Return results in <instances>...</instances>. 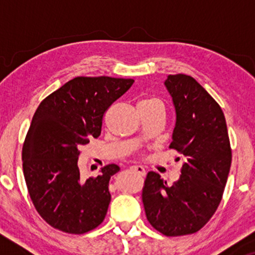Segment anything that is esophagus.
Masks as SVG:
<instances>
[{"label": "esophagus", "instance_id": "obj_1", "mask_svg": "<svg viewBox=\"0 0 255 255\" xmlns=\"http://www.w3.org/2000/svg\"><path fill=\"white\" fill-rule=\"evenodd\" d=\"M131 169H133L134 171H136L137 174L140 175V176H145V175H146V170H145L144 166H141V165H133V166H131Z\"/></svg>", "mask_w": 255, "mask_h": 255}]
</instances>
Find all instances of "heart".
I'll list each match as a JSON object with an SVG mask.
<instances>
[{"mask_svg":"<svg viewBox=\"0 0 255 255\" xmlns=\"http://www.w3.org/2000/svg\"><path fill=\"white\" fill-rule=\"evenodd\" d=\"M142 104H158V105H162V104H160L159 101H157V99H154V98L142 99V101L139 102V104H137V105H142Z\"/></svg>","mask_w":255,"mask_h":255,"instance_id":"obj_1","label":"heart"}]
</instances>
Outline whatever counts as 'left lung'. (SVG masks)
<instances>
[{"mask_svg":"<svg viewBox=\"0 0 255 255\" xmlns=\"http://www.w3.org/2000/svg\"><path fill=\"white\" fill-rule=\"evenodd\" d=\"M164 85L176 113L169 147L186 160L171 186L157 172H148L141 197L154 229L182 236L200 230L217 210L230 171L231 147L223 111L194 78L168 75Z\"/></svg>","mask_w":255,"mask_h":255,"instance_id":"left-lung-1","label":"left lung"}]
</instances>
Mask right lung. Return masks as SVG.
Returning <instances> with one entry per match:
<instances>
[{
    "label": "right lung",
    "instance_id": "add662e5",
    "mask_svg": "<svg viewBox=\"0 0 255 255\" xmlns=\"http://www.w3.org/2000/svg\"><path fill=\"white\" fill-rule=\"evenodd\" d=\"M133 79L78 77L49 95L37 108L22 146V170L32 203L55 229L80 234L104 221L116 164L97 177L81 176L80 148L98 137L105 111L133 85Z\"/></svg>",
    "mask_w": 255,
    "mask_h": 255
}]
</instances>
